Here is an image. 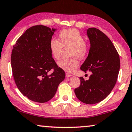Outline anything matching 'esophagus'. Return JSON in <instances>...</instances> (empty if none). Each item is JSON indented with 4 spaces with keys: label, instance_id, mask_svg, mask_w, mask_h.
<instances>
[{
    "label": "esophagus",
    "instance_id": "esophagus-1",
    "mask_svg": "<svg viewBox=\"0 0 132 132\" xmlns=\"http://www.w3.org/2000/svg\"><path fill=\"white\" fill-rule=\"evenodd\" d=\"M72 76L70 74H68V73H66V77L67 78H68V77H71Z\"/></svg>",
    "mask_w": 132,
    "mask_h": 132
}]
</instances>
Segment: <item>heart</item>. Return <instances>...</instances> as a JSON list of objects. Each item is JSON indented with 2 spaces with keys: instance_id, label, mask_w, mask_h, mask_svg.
<instances>
[{
  "instance_id": "heart-1",
  "label": "heart",
  "mask_w": 132,
  "mask_h": 132,
  "mask_svg": "<svg viewBox=\"0 0 132 132\" xmlns=\"http://www.w3.org/2000/svg\"><path fill=\"white\" fill-rule=\"evenodd\" d=\"M58 38L59 40L55 38L50 39L49 48L51 54L54 59L59 60L63 48H70V56L73 58L61 60L58 62V65L65 71L73 72L79 66V62L76 58L84 59L88 54V46L84 41V36L76 29L62 30L59 32Z\"/></svg>"
}]
</instances>
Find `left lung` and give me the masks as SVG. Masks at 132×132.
Wrapping results in <instances>:
<instances>
[{
	"instance_id": "left-lung-1",
	"label": "left lung",
	"mask_w": 132,
	"mask_h": 132,
	"mask_svg": "<svg viewBox=\"0 0 132 132\" xmlns=\"http://www.w3.org/2000/svg\"><path fill=\"white\" fill-rule=\"evenodd\" d=\"M90 48L80 69L91 72L90 78L81 77L80 86L74 90L78 100L88 104L106 98L114 88L120 70V58L110 39L96 28L87 29Z\"/></svg>"
}]
</instances>
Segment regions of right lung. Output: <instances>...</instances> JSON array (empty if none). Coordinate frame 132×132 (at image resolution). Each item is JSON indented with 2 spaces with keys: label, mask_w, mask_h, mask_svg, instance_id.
I'll list each match as a JSON object with an SVG mask.
<instances>
[{
  "label": "right lung",
  "mask_w": 132,
  "mask_h": 132,
  "mask_svg": "<svg viewBox=\"0 0 132 132\" xmlns=\"http://www.w3.org/2000/svg\"><path fill=\"white\" fill-rule=\"evenodd\" d=\"M55 29L44 25L29 28L13 45L12 73L20 92L29 100L45 103L53 97L65 73L52 57L49 42ZM51 69L53 72H47Z\"/></svg>",
  "instance_id": "1"
}]
</instances>
